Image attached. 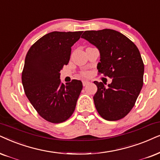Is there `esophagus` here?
Instances as JSON below:
<instances>
[{"label":"esophagus","instance_id":"obj_1","mask_svg":"<svg viewBox=\"0 0 160 160\" xmlns=\"http://www.w3.org/2000/svg\"><path fill=\"white\" fill-rule=\"evenodd\" d=\"M82 86H86V85H88V83H89V82L87 81V80H83V81H82Z\"/></svg>","mask_w":160,"mask_h":160}]
</instances>
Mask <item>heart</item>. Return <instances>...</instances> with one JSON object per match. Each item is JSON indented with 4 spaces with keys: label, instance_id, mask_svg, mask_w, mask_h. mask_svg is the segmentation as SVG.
Instances as JSON below:
<instances>
[{
    "label": "heart",
    "instance_id": "obj_1",
    "mask_svg": "<svg viewBox=\"0 0 160 160\" xmlns=\"http://www.w3.org/2000/svg\"><path fill=\"white\" fill-rule=\"evenodd\" d=\"M81 75L82 77H88V75H89V72H81Z\"/></svg>",
    "mask_w": 160,
    "mask_h": 160
}]
</instances>
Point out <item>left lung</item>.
Returning a JSON list of instances; mask_svg holds the SVG:
<instances>
[{
  "mask_svg": "<svg viewBox=\"0 0 160 160\" xmlns=\"http://www.w3.org/2000/svg\"><path fill=\"white\" fill-rule=\"evenodd\" d=\"M81 38L100 51L98 74L112 78L108 87L94 82L98 87L93 98L97 111L106 120H120L134 106L143 86L144 63L138 48L113 29L85 31Z\"/></svg>",
  "mask_w": 160,
  "mask_h": 160,
  "instance_id": "obj_1",
  "label": "left lung"
}]
</instances>
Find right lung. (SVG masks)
I'll list each match as a JSON object with an SVG mask.
<instances>
[{
    "instance_id": "right-lung-1",
    "label": "right lung",
    "mask_w": 160,
    "mask_h": 160,
    "mask_svg": "<svg viewBox=\"0 0 160 160\" xmlns=\"http://www.w3.org/2000/svg\"><path fill=\"white\" fill-rule=\"evenodd\" d=\"M82 32H52L32 45L26 54L22 83L24 92L44 120L65 122L72 116L82 88L80 80L61 83L60 70L67 65L72 46Z\"/></svg>"
}]
</instances>
